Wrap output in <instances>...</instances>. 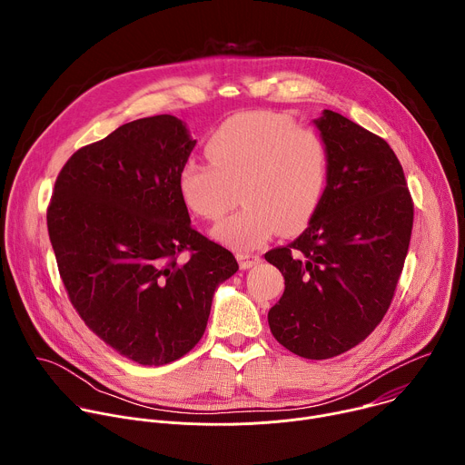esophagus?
<instances>
[{
	"mask_svg": "<svg viewBox=\"0 0 465 465\" xmlns=\"http://www.w3.org/2000/svg\"><path fill=\"white\" fill-rule=\"evenodd\" d=\"M237 261L241 264V269H252L255 267V264L261 261V255L259 253H248V252H241L237 253Z\"/></svg>",
	"mask_w": 465,
	"mask_h": 465,
	"instance_id": "1",
	"label": "esophagus"
}]
</instances>
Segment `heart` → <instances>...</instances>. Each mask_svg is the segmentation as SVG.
Wrapping results in <instances>:
<instances>
[{
    "mask_svg": "<svg viewBox=\"0 0 465 465\" xmlns=\"http://www.w3.org/2000/svg\"><path fill=\"white\" fill-rule=\"evenodd\" d=\"M210 162L187 160L178 171L183 204L233 248H255L278 228L292 235L316 213L329 178V154L311 128L280 112H242L223 121L206 143Z\"/></svg>",
    "mask_w": 465,
    "mask_h": 465,
    "instance_id": "obj_1",
    "label": "heart"
}]
</instances>
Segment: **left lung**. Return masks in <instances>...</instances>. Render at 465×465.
Here are the masks:
<instances>
[{"label":"left lung","instance_id":"left-lung-1","mask_svg":"<svg viewBox=\"0 0 465 465\" xmlns=\"http://www.w3.org/2000/svg\"><path fill=\"white\" fill-rule=\"evenodd\" d=\"M314 123L329 154L323 198L303 233L264 259L285 278L269 311L274 339L322 361L355 348L384 318L409 252L414 203L382 138L333 110Z\"/></svg>","mask_w":465,"mask_h":465}]
</instances>
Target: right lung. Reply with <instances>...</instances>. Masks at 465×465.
<instances>
[{"instance_id": "right-lung-1", "label": "right lung", "mask_w": 465, "mask_h": 465, "mask_svg": "<svg viewBox=\"0 0 465 465\" xmlns=\"http://www.w3.org/2000/svg\"><path fill=\"white\" fill-rule=\"evenodd\" d=\"M196 140L174 115L130 121L64 163L47 232L68 298L119 355L163 366L203 339L230 250L191 226L178 171Z\"/></svg>"}]
</instances>
